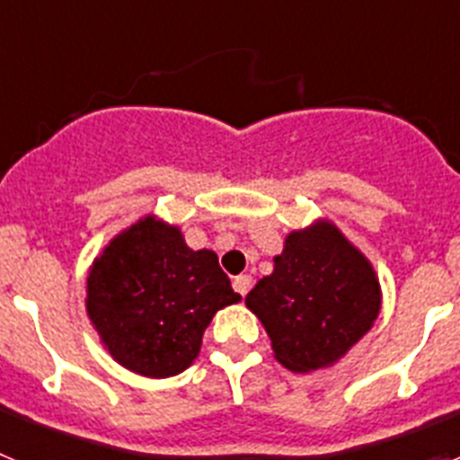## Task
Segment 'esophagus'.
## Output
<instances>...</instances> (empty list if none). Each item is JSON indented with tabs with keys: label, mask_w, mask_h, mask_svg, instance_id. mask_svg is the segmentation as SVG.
<instances>
[{
	"label": "esophagus",
	"mask_w": 460,
	"mask_h": 460,
	"mask_svg": "<svg viewBox=\"0 0 460 460\" xmlns=\"http://www.w3.org/2000/svg\"><path fill=\"white\" fill-rule=\"evenodd\" d=\"M251 283H253V279H251L249 274H239V276H234V280H233L234 290H237L242 296H246V292L251 290Z\"/></svg>",
	"instance_id": "esophagus-1"
}]
</instances>
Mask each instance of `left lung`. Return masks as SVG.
<instances>
[{
  "label": "left lung",
  "mask_w": 460,
  "mask_h": 460,
  "mask_svg": "<svg viewBox=\"0 0 460 460\" xmlns=\"http://www.w3.org/2000/svg\"><path fill=\"white\" fill-rule=\"evenodd\" d=\"M271 339L276 359L292 373L327 368L376 323L380 283L367 255L332 221L292 230L274 271L246 295Z\"/></svg>",
  "instance_id": "8db88e82"
}]
</instances>
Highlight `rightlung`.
<instances>
[{"label": "right lung", "instance_id": "add662e5", "mask_svg": "<svg viewBox=\"0 0 460 460\" xmlns=\"http://www.w3.org/2000/svg\"><path fill=\"white\" fill-rule=\"evenodd\" d=\"M239 299L214 251L189 249L180 227L145 217L93 260L84 304L117 364L170 377L193 364L217 311Z\"/></svg>", "mask_w": 460, "mask_h": 460}]
</instances>
